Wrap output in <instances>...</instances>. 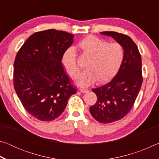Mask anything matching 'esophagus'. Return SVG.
Returning a JSON list of instances; mask_svg holds the SVG:
<instances>
[{
  "mask_svg": "<svg viewBox=\"0 0 159 159\" xmlns=\"http://www.w3.org/2000/svg\"><path fill=\"white\" fill-rule=\"evenodd\" d=\"M79 91L82 93H87L88 90H87V89H79Z\"/></svg>",
  "mask_w": 159,
  "mask_h": 159,
  "instance_id": "1",
  "label": "esophagus"
}]
</instances>
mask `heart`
<instances>
[{
	"mask_svg": "<svg viewBox=\"0 0 159 159\" xmlns=\"http://www.w3.org/2000/svg\"><path fill=\"white\" fill-rule=\"evenodd\" d=\"M78 47L83 55L89 57L85 69L78 78L77 84L82 87L112 79L117 74L124 58V48L118 43H109L95 36H88L79 42ZM64 69L72 79L79 76L77 53L74 48L64 51L61 59Z\"/></svg>",
	"mask_w": 159,
	"mask_h": 159,
	"instance_id": "1",
	"label": "heart"
}]
</instances>
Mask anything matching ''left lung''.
Here are the masks:
<instances>
[{"label":"left lung","mask_w":159,"mask_h":159,"mask_svg":"<svg viewBox=\"0 0 159 159\" xmlns=\"http://www.w3.org/2000/svg\"><path fill=\"white\" fill-rule=\"evenodd\" d=\"M102 34L112 37L124 48V58L118 73L111 81L93 89L98 98L90 111L96 120L102 123L120 120L130 111L142 83V58L136 44L127 35L114 31Z\"/></svg>","instance_id":"left-lung-1"}]
</instances>
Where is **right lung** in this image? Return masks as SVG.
<instances>
[{
    "mask_svg": "<svg viewBox=\"0 0 159 159\" xmlns=\"http://www.w3.org/2000/svg\"><path fill=\"white\" fill-rule=\"evenodd\" d=\"M74 35L55 29L39 31L26 40L14 62V88L24 108L42 121L62 114L76 93L61 59L74 42Z\"/></svg>",
    "mask_w": 159,
    "mask_h": 159,
    "instance_id": "add662e5",
    "label": "right lung"
}]
</instances>
